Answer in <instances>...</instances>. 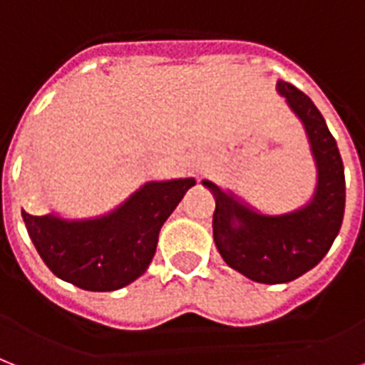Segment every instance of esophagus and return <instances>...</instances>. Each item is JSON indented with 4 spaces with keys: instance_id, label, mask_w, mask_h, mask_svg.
<instances>
[{
    "instance_id": "1",
    "label": "esophagus",
    "mask_w": 365,
    "mask_h": 365,
    "mask_svg": "<svg viewBox=\"0 0 365 365\" xmlns=\"http://www.w3.org/2000/svg\"><path fill=\"white\" fill-rule=\"evenodd\" d=\"M190 168H194V169H200V168H202V160H192V162H190Z\"/></svg>"
}]
</instances>
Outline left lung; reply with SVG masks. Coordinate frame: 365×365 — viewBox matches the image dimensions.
<instances>
[{"label": "left lung", "mask_w": 365, "mask_h": 365, "mask_svg": "<svg viewBox=\"0 0 365 365\" xmlns=\"http://www.w3.org/2000/svg\"><path fill=\"white\" fill-rule=\"evenodd\" d=\"M278 93L303 121L318 169L314 196L304 207L262 215L232 192L203 180L213 192V240L228 267L259 284H285L326 257L344 215V168L324 115L303 91L278 81Z\"/></svg>", "instance_id": "obj_1"}]
</instances>
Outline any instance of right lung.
I'll return each mask as SVG.
<instances>
[{
    "instance_id": "right-lung-1",
    "label": "right lung",
    "mask_w": 365,
    "mask_h": 365,
    "mask_svg": "<svg viewBox=\"0 0 365 365\" xmlns=\"http://www.w3.org/2000/svg\"><path fill=\"white\" fill-rule=\"evenodd\" d=\"M194 185V179L150 180L114 211L95 219L68 221L26 211L22 219L56 278L87 291H114L146 272L160 228Z\"/></svg>"
}]
</instances>
